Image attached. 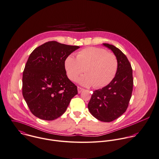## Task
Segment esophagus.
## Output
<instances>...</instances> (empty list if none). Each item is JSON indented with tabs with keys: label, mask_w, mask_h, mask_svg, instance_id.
<instances>
[{
	"label": "esophagus",
	"mask_w": 159,
	"mask_h": 159,
	"mask_svg": "<svg viewBox=\"0 0 159 159\" xmlns=\"http://www.w3.org/2000/svg\"><path fill=\"white\" fill-rule=\"evenodd\" d=\"M77 90H78V93H80L82 92V91L84 90V89H82V88H81L80 87H77Z\"/></svg>",
	"instance_id": "1"
}]
</instances>
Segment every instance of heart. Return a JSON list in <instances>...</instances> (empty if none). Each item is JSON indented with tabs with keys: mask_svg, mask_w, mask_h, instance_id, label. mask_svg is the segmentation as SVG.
Instances as JSON below:
<instances>
[{
	"mask_svg": "<svg viewBox=\"0 0 159 159\" xmlns=\"http://www.w3.org/2000/svg\"><path fill=\"white\" fill-rule=\"evenodd\" d=\"M116 56L101 48L90 47L77 52L76 58L69 55L65 59L64 67L69 79L77 80L84 72L79 82L85 87L93 85L99 89L108 85L114 79L118 70Z\"/></svg>",
	"mask_w": 159,
	"mask_h": 159,
	"instance_id": "b5f03b06",
	"label": "heart"
}]
</instances>
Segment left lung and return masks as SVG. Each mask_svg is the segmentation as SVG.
Segmentation results:
<instances>
[{
  "instance_id": "8db88e82",
  "label": "left lung",
  "mask_w": 159,
  "mask_h": 159,
  "mask_svg": "<svg viewBox=\"0 0 159 159\" xmlns=\"http://www.w3.org/2000/svg\"><path fill=\"white\" fill-rule=\"evenodd\" d=\"M103 44L116 56L118 70L108 85L93 92L88 108L97 120L111 122L121 116L128 108L133 87V69L127 57L120 49L108 43Z\"/></svg>"
}]
</instances>
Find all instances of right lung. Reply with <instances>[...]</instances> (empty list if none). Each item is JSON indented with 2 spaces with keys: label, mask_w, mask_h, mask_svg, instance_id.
Instances as JSON below:
<instances>
[{
  "label": "right lung",
  "mask_w": 159,
  "mask_h": 159,
  "mask_svg": "<svg viewBox=\"0 0 159 159\" xmlns=\"http://www.w3.org/2000/svg\"><path fill=\"white\" fill-rule=\"evenodd\" d=\"M79 48L52 41L30 55L23 72L22 93L37 118L47 121L59 118L78 93L77 86L66 75L64 61Z\"/></svg>",
  "instance_id": "obj_1"
}]
</instances>
